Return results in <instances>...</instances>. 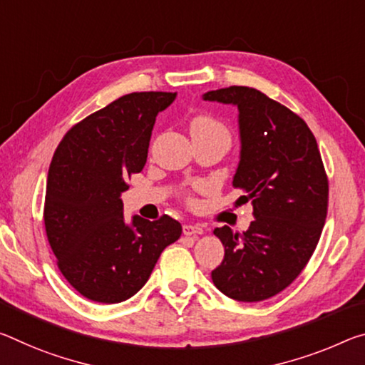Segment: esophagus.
Instances as JSON below:
<instances>
[{
  "mask_svg": "<svg viewBox=\"0 0 365 365\" xmlns=\"http://www.w3.org/2000/svg\"><path fill=\"white\" fill-rule=\"evenodd\" d=\"M205 230L203 227H200V225H193V224H185L183 225V234L185 235H201Z\"/></svg>",
  "mask_w": 365,
  "mask_h": 365,
  "instance_id": "esophagus-1",
  "label": "esophagus"
}]
</instances>
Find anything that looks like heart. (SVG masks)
I'll list each match as a JSON object with an SVG mask.
<instances>
[{
    "instance_id": "1",
    "label": "heart",
    "mask_w": 365,
    "mask_h": 365,
    "mask_svg": "<svg viewBox=\"0 0 365 365\" xmlns=\"http://www.w3.org/2000/svg\"><path fill=\"white\" fill-rule=\"evenodd\" d=\"M192 130H198V131H217V133H224V135H227L225 133L224 126L219 123L211 117H206V115H201V117L195 118L193 123H192Z\"/></svg>"
}]
</instances>
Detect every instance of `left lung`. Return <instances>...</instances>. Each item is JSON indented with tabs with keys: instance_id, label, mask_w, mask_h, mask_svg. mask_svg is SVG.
Here are the masks:
<instances>
[{
	"instance_id": "left-lung-1",
	"label": "left lung",
	"mask_w": 365,
	"mask_h": 365,
	"mask_svg": "<svg viewBox=\"0 0 365 365\" xmlns=\"http://www.w3.org/2000/svg\"><path fill=\"white\" fill-rule=\"evenodd\" d=\"M205 101L239 108L240 160L232 185L252 201L244 234L214 229L224 259L211 273L225 296L259 302L302 273L320 240L328 210V178L307 123L279 102L247 86L210 91Z\"/></svg>"
}]
</instances>
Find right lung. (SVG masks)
<instances>
[{
  "instance_id": "add662e5",
  "label": "right lung",
  "mask_w": 365,
  "mask_h": 365,
  "mask_svg": "<svg viewBox=\"0 0 365 365\" xmlns=\"http://www.w3.org/2000/svg\"><path fill=\"white\" fill-rule=\"evenodd\" d=\"M177 92H133L69 130L51 159L43 221L58 268L81 296L118 304L146 284L182 225L164 214L125 222L120 195L143 170L158 113Z\"/></svg>"
}]
</instances>
